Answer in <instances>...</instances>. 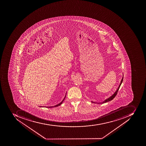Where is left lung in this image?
I'll return each instance as SVG.
<instances>
[{
	"instance_id": "left-lung-1",
	"label": "left lung",
	"mask_w": 146,
	"mask_h": 146,
	"mask_svg": "<svg viewBox=\"0 0 146 146\" xmlns=\"http://www.w3.org/2000/svg\"><path fill=\"white\" fill-rule=\"evenodd\" d=\"M123 77H122V79H121V82H120V85L118 86V88H117V89L116 90V92H115L114 94L113 95H112L111 96H110L109 98H108L106 99L104 101H103V102H92V101H91V102L92 103H97V104H103L107 102H110V101H111V100H112L114 98V97L116 96L117 95V92H118V90H119V88H120V86L121 85V84H122V81H123Z\"/></svg>"
}]
</instances>
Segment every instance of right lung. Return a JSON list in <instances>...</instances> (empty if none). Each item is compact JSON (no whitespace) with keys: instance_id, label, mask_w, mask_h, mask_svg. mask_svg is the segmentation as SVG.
Returning a JSON list of instances; mask_svg holds the SVG:
<instances>
[{"instance_id":"obj_1","label":"right lung","mask_w":146,"mask_h":146,"mask_svg":"<svg viewBox=\"0 0 146 146\" xmlns=\"http://www.w3.org/2000/svg\"><path fill=\"white\" fill-rule=\"evenodd\" d=\"M66 95L65 96V97H64V99H63V100L61 102H60V103L58 104H57V105H55V106H39L40 107H46V108H53V107H56L58 106H60V105H61L62 104V102H63V101H64V99H65L66 98Z\"/></svg>"}]
</instances>
